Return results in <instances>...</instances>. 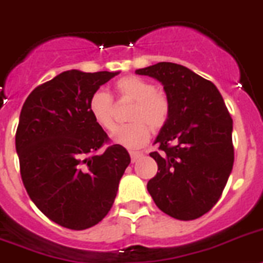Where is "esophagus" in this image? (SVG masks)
I'll use <instances>...</instances> for the list:
<instances>
[{"label":"esophagus","mask_w":263,"mask_h":263,"mask_svg":"<svg viewBox=\"0 0 263 263\" xmlns=\"http://www.w3.org/2000/svg\"><path fill=\"white\" fill-rule=\"evenodd\" d=\"M129 155H131V160L132 163H135L138 159H140L143 156L142 152H136V151H131L129 152Z\"/></svg>","instance_id":"34e87169"}]
</instances>
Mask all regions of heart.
<instances>
[{
  "mask_svg": "<svg viewBox=\"0 0 263 263\" xmlns=\"http://www.w3.org/2000/svg\"><path fill=\"white\" fill-rule=\"evenodd\" d=\"M115 92L119 99L134 101L128 112V123L114 132L112 139L116 144L136 149L151 138V129L158 132L168 123L171 104L167 95L149 81L138 76H125L115 83ZM88 112L92 120L105 131L115 127L114 101L105 92H95L88 100Z\"/></svg>",
  "mask_w": 263,
  "mask_h": 263,
  "instance_id": "obj_1",
  "label": "heart"
}]
</instances>
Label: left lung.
Here are the masks:
<instances>
[{
	"label": "left lung",
	"mask_w": 263,
	"mask_h": 263,
	"mask_svg": "<svg viewBox=\"0 0 263 263\" xmlns=\"http://www.w3.org/2000/svg\"><path fill=\"white\" fill-rule=\"evenodd\" d=\"M135 73L160 81L171 104L147 190L167 215L196 219L217 204L233 170V119L218 88L189 68L158 63Z\"/></svg>",
	"instance_id": "8db88e82"
}]
</instances>
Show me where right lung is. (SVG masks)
<instances>
[{
	"instance_id": "obj_1",
	"label": "right lung",
	"mask_w": 263,
	"mask_h": 263,
	"mask_svg": "<svg viewBox=\"0 0 263 263\" xmlns=\"http://www.w3.org/2000/svg\"><path fill=\"white\" fill-rule=\"evenodd\" d=\"M118 73L67 70L34 88L21 109L15 149L26 193L70 230L89 229L107 215L131 163L88 112L90 96Z\"/></svg>"
}]
</instances>
